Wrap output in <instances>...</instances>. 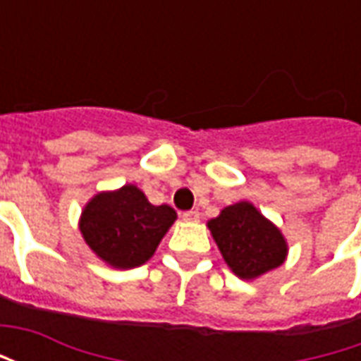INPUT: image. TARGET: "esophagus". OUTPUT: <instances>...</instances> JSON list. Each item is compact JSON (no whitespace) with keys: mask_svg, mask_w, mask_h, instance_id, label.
<instances>
[{"mask_svg":"<svg viewBox=\"0 0 361 361\" xmlns=\"http://www.w3.org/2000/svg\"><path fill=\"white\" fill-rule=\"evenodd\" d=\"M183 216V220H188V222H197V220L201 219V212L199 211H188L181 214Z\"/></svg>","mask_w":361,"mask_h":361,"instance_id":"34e87169","label":"esophagus"}]
</instances>
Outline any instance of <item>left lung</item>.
<instances>
[{
  "mask_svg": "<svg viewBox=\"0 0 361 361\" xmlns=\"http://www.w3.org/2000/svg\"><path fill=\"white\" fill-rule=\"evenodd\" d=\"M207 226L230 271L242 280L259 279L286 261L284 234L250 201L224 207Z\"/></svg>",
  "mask_w": 361,
  "mask_h": 361,
  "instance_id": "8db88e82",
  "label": "left lung"
}]
</instances>
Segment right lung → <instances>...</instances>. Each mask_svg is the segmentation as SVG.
Instances as JSON below:
<instances>
[{
  "label": "right lung",
  "mask_w": 361,
  "mask_h": 361,
  "mask_svg": "<svg viewBox=\"0 0 361 361\" xmlns=\"http://www.w3.org/2000/svg\"><path fill=\"white\" fill-rule=\"evenodd\" d=\"M178 214L170 204H152L133 183L100 191L85 204L79 219L82 240L111 269L145 265Z\"/></svg>",
  "instance_id": "1"
}]
</instances>
